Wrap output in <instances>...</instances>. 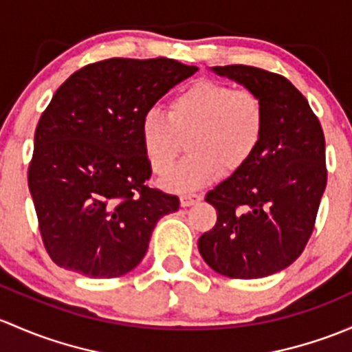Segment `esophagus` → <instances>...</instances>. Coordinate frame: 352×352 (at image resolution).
Segmentation results:
<instances>
[{
    "instance_id": "1",
    "label": "esophagus",
    "mask_w": 352,
    "mask_h": 352,
    "mask_svg": "<svg viewBox=\"0 0 352 352\" xmlns=\"http://www.w3.org/2000/svg\"><path fill=\"white\" fill-rule=\"evenodd\" d=\"M200 200H201V195L184 193V195H181V206H191Z\"/></svg>"
}]
</instances>
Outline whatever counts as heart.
Returning <instances> with one entry per match:
<instances>
[{
	"mask_svg": "<svg viewBox=\"0 0 352 352\" xmlns=\"http://www.w3.org/2000/svg\"><path fill=\"white\" fill-rule=\"evenodd\" d=\"M264 107L251 89L200 79L171 98L168 113L149 110L140 139L155 173L166 175L186 146L190 155L164 177L171 190H195L241 169L254 155L264 133Z\"/></svg>",
	"mask_w": 352,
	"mask_h": 352,
	"instance_id": "1",
	"label": "heart"
}]
</instances>
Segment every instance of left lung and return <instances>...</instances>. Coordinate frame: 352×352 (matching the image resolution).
<instances>
[{
    "instance_id": "1",
    "label": "left lung",
    "mask_w": 352,
    "mask_h": 352,
    "mask_svg": "<svg viewBox=\"0 0 352 352\" xmlns=\"http://www.w3.org/2000/svg\"><path fill=\"white\" fill-rule=\"evenodd\" d=\"M212 71L254 91L266 120L254 155L206 193L217 223L198 239V251L223 276H270L302 254L314 230L327 184L324 132L283 76L241 64Z\"/></svg>"
}]
</instances>
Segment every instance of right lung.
Here are the masks:
<instances>
[{
	"label": "right lung",
	"mask_w": 352,
	"mask_h": 352,
	"mask_svg": "<svg viewBox=\"0 0 352 352\" xmlns=\"http://www.w3.org/2000/svg\"><path fill=\"white\" fill-rule=\"evenodd\" d=\"M198 67L175 59L88 64L56 91L35 130L28 188L54 263L117 278L146 256L161 217L179 198L147 186L140 123L159 98Z\"/></svg>",
	"instance_id": "obj_1"
}]
</instances>
